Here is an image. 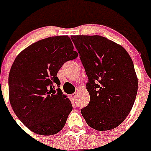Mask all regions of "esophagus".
<instances>
[{
	"instance_id": "obj_1",
	"label": "esophagus",
	"mask_w": 151,
	"mask_h": 151,
	"mask_svg": "<svg viewBox=\"0 0 151 151\" xmlns=\"http://www.w3.org/2000/svg\"><path fill=\"white\" fill-rule=\"evenodd\" d=\"M77 96H78V93H73V96H72V97H73V99H77Z\"/></svg>"
}]
</instances>
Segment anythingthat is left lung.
I'll list each match as a JSON object with an SVG mask.
<instances>
[{
  "instance_id": "8db88e82",
  "label": "left lung",
  "mask_w": 151,
  "mask_h": 151,
  "mask_svg": "<svg viewBox=\"0 0 151 151\" xmlns=\"http://www.w3.org/2000/svg\"><path fill=\"white\" fill-rule=\"evenodd\" d=\"M88 78V106L81 114L91 128L107 131L124 122L133 106L138 78L122 45L99 35L71 36Z\"/></svg>"
}]
</instances>
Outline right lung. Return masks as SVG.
Instances as JSON below:
<instances>
[{
    "instance_id": "add662e5",
    "label": "right lung",
    "mask_w": 151,
    "mask_h": 151,
    "mask_svg": "<svg viewBox=\"0 0 151 151\" xmlns=\"http://www.w3.org/2000/svg\"><path fill=\"white\" fill-rule=\"evenodd\" d=\"M78 55L65 35L37 41L15 58L8 77L9 100L19 119L33 132L52 136L66 124L72 104L55 86L60 85L59 69Z\"/></svg>"
}]
</instances>
